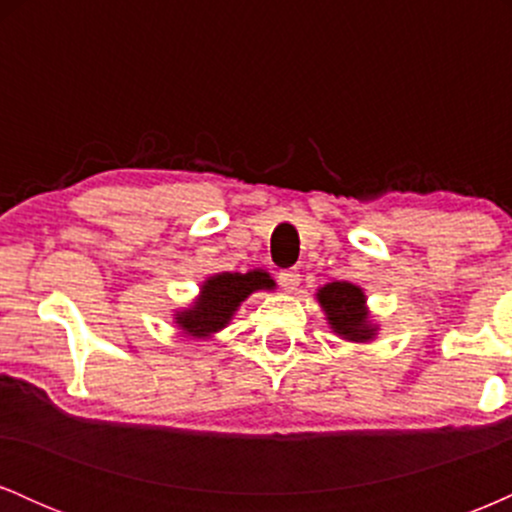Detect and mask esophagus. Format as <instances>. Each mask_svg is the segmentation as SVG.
Instances as JSON below:
<instances>
[{
	"label": "esophagus",
	"mask_w": 512,
	"mask_h": 512,
	"mask_svg": "<svg viewBox=\"0 0 512 512\" xmlns=\"http://www.w3.org/2000/svg\"><path fill=\"white\" fill-rule=\"evenodd\" d=\"M279 284L284 286L286 291H293L298 284H301V274H298V269H284V272H279Z\"/></svg>",
	"instance_id": "34e87169"
}]
</instances>
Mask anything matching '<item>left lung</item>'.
Returning <instances> with one entry per match:
<instances>
[{
  "label": "left lung",
  "mask_w": 512,
  "mask_h": 512,
  "mask_svg": "<svg viewBox=\"0 0 512 512\" xmlns=\"http://www.w3.org/2000/svg\"><path fill=\"white\" fill-rule=\"evenodd\" d=\"M317 301L339 337L349 342H368L375 337V325L368 322L366 296L358 286L349 281H332L317 291Z\"/></svg>",
  "instance_id": "8db88e82"
}]
</instances>
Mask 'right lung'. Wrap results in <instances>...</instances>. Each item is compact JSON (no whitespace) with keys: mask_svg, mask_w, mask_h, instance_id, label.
<instances>
[{"mask_svg":"<svg viewBox=\"0 0 512 512\" xmlns=\"http://www.w3.org/2000/svg\"><path fill=\"white\" fill-rule=\"evenodd\" d=\"M274 289V279L262 269L248 274L223 272L204 281L202 293L190 310H182L175 317L180 330L190 337H209L228 325L238 305L250 296L252 291Z\"/></svg>","mask_w":512,"mask_h":512,"instance_id":"add662e5","label":"right lung"}]
</instances>
